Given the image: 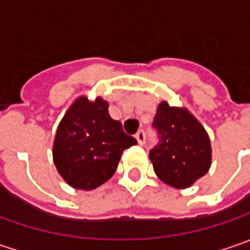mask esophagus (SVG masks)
Here are the masks:
<instances>
[{"mask_svg":"<svg viewBox=\"0 0 250 250\" xmlns=\"http://www.w3.org/2000/svg\"><path fill=\"white\" fill-rule=\"evenodd\" d=\"M135 138H136L139 145H145V143H146V132L143 129L138 130V133L135 135Z\"/></svg>","mask_w":250,"mask_h":250,"instance_id":"34e87169","label":"esophagus"}]
</instances>
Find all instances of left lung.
<instances>
[{"label":"left lung","instance_id":"8db88e82","mask_svg":"<svg viewBox=\"0 0 250 250\" xmlns=\"http://www.w3.org/2000/svg\"><path fill=\"white\" fill-rule=\"evenodd\" d=\"M151 126L159 140L150 149L149 157L163 182L184 189L208 171L211 161L208 135L192 114L163 101Z\"/></svg>","mask_w":250,"mask_h":250}]
</instances>
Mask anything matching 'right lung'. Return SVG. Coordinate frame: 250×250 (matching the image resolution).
Returning a JSON list of instances; mask_svg holds the SVG:
<instances>
[{"instance_id": "1", "label": "right lung", "mask_w": 250, "mask_h": 250, "mask_svg": "<svg viewBox=\"0 0 250 250\" xmlns=\"http://www.w3.org/2000/svg\"><path fill=\"white\" fill-rule=\"evenodd\" d=\"M136 143L120 121L111 118L108 103L100 97L96 101L81 97L57 129L54 163L71 187L90 190L114 175L122 151Z\"/></svg>"}]
</instances>
